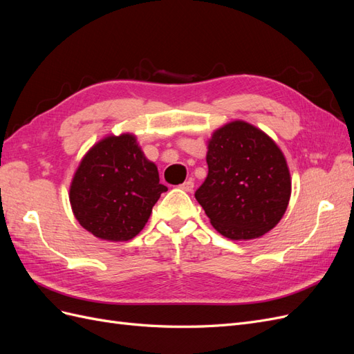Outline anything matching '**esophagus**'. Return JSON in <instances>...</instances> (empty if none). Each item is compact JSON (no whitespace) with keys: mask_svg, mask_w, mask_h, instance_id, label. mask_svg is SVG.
Returning a JSON list of instances; mask_svg holds the SVG:
<instances>
[{"mask_svg":"<svg viewBox=\"0 0 354 354\" xmlns=\"http://www.w3.org/2000/svg\"><path fill=\"white\" fill-rule=\"evenodd\" d=\"M194 181H192V180H187V181H185V183L183 185H180V189H183L185 192H192V190H194Z\"/></svg>","mask_w":354,"mask_h":354,"instance_id":"obj_1","label":"esophagus"}]
</instances>
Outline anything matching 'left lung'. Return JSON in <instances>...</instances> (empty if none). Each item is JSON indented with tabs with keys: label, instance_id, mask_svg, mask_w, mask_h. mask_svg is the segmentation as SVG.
<instances>
[{
	"label": "left lung",
	"instance_id": "obj_1",
	"mask_svg": "<svg viewBox=\"0 0 354 354\" xmlns=\"http://www.w3.org/2000/svg\"><path fill=\"white\" fill-rule=\"evenodd\" d=\"M208 176L195 198L224 238L263 236L281 221L291 198L286 159L272 138L245 121L212 133Z\"/></svg>",
	"mask_w": 354,
	"mask_h": 354
}]
</instances>
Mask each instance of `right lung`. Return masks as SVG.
Here are the masks:
<instances>
[{
  "mask_svg": "<svg viewBox=\"0 0 354 354\" xmlns=\"http://www.w3.org/2000/svg\"><path fill=\"white\" fill-rule=\"evenodd\" d=\"M167 186L134 134L108 136L81 159L72 178L73 216L95 238L121 242L142 232Z\"/></svg>",
  "mask_w": 354,
  "mask_h": 354,
  "instance_id": "1",
  "label": "right lung"
}]
</instances>
